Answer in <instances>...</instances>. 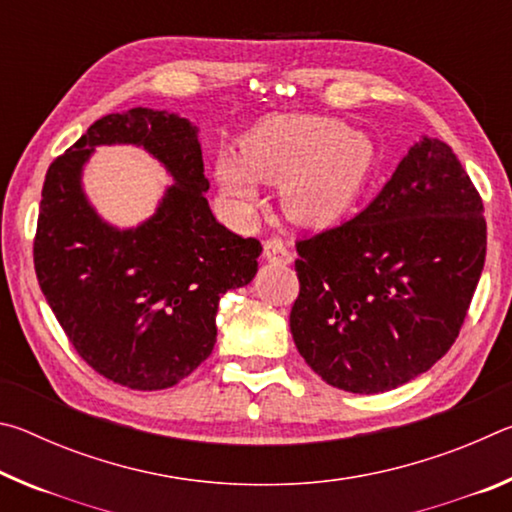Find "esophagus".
I'll use <instances>...</instances> for the list:
<instances>
[{"label":"esophagus","mask_w":512,"mask_h":512,"mask_svg":"<svg viewBox=\"0 0 512 512\" xmlns=\"http://www.w3.org/2000/svg\"><path fill=\"white\" fill-rule=\"evenodd\" d=\"M264 259H268V262H277V264H291L293 253L282 239L271 237L264 241Z\"/></svg>","instance_id":"obj_1"}]
</instances>
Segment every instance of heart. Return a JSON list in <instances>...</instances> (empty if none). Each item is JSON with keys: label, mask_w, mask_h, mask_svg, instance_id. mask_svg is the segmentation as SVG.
I'll return each instance as SVG.
<instances>
[{"label": "heart", "mask_w": 512, "mask_h": 512, "mask_svg": "<svg viewBox=\"0 0 512 512\" xmlns=\"http://www.w3.org/2000/svg\"><path fill=\"white\" fill-rule=\"evenodd\" d=\"M375 149L366 135L329 117H277L246 137L241 162L221 158L216 176L239 207L257 201V180L280 183L298 221L325 225L350 210L370 176Z\"/></svg>", "instance_id": "1"}]
</instances>
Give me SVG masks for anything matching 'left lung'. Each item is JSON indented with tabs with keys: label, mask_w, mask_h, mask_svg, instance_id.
<instances>
[{
	"label": "left lung",
	"mask_w": 512,
	"mask_h": 512,
	"mask_svg": "<svg viewBox=\"0 0 512 512\" xmlns=\"http://www.w3.org/2000/svg\"><path fill=\"white\" fill-rule=\"evenodd\" d=\"M296 250L302 359L341 391L384 393L461 332L485 262L483 201L454 151L422 137L366 210Z\"/></svg>",
	"instance_id": "left-lung-1"
}]
</instances>
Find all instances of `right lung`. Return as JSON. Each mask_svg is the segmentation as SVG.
Listing matches in <instances>:
<instances>
[{"label":"right lung","instance_id":"add662e5","mask_svg":"<svg viewBox=\"0 0 512 512\" xmlns=\"http://www.w3.org/2000/svg\"><path fill=\"white\" fill-rule=\"evenodd\" d=\"M101 143L142 145L174 176L133 231L101 222L82 194ZM207 189L196 126L151 108L97 119L51 162L33 239L40 289L79 357L115 384L160 391L192 375L214 350L221 296L257 273L262 244L216 221Z\"/></svg>","mask_w":512,"mask_h":512}]
</instances>
